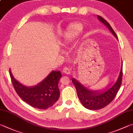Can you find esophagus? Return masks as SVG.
<instances>
[{"instance_id": "obj_1", "label": "esophagus", "mask_w": 133, "mask_h": 133, "mask_svg": "<svg viewBox=\"0 0 133 133\" xmlns=\"http://www.w3.org/2000/svg\"><path fill=\"white\" fill-rule=\"evenodd\" d=\"M71 69L68 68H64L63 70H62V72H63L64 74H66V75H69L71 74Z\"/></svg>"}]
</instances>
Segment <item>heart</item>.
Instances as JSON below:
<instances>
[{
	"label": "heart",
	"mask_w": 133,
	"mask_h": 133,
	"mask_svg": "<svg viewBox=\"0 0 133 133\" xmlns=\"http://www.w3.org/2000/svg\"><path fill=\"white\" fill-rule=\"evenodd\" d=\"M83 29V26L81 23H75L70 25L67 28L63 36V43L68 44L73 41L77 36H79L80 33Z\"/></svg>",
	"instance_id": "1"
}]
</instances>
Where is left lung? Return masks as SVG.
Masks as SVG:
<instances>
[{"label": "left lung", "mask_w": 133, "mask_h": 133, "mask_svg": "<svg viewBox=\"0 0 133 133\" xmlns=\"http://www.w3.org/2000/svg\"><path fill=\"white\" fill-rule=\"evenodd\" d=\"M98 18L108 28L114 36L118 39L116 33L108 22L99 16H98ZM122 75L123 68L122 66L117 81L109 88L107 87V89L102 91L89 90L80 83L76 79L73 78L72 79V81L76 87L77 96L83 105L90 110H98L107 106L114 99L122 84Z\"/></svg>", "instance_id": "1"}]
</instances>
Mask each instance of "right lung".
<instances>
[{
	"instance_id": "obj_1",
	"label": "right lung",
	"mask_w": 133,
	"mask_h": 133,
	"mask_svg": "<svg viewBox=\"0 0 133 133\" xmlns=\"http://www.w3.org/2000/svg\"><path fill=\"white\" fill-rule=\"evenodd\" d=\"M10 75L16 91L19 97L27 104L35 108L46 109L53 105L58 99L59 90L58 82L61 77L59 71H53L37 85L26 87L20 83L12 76L10 69Z\"/></svg>"
}]
</instances>
